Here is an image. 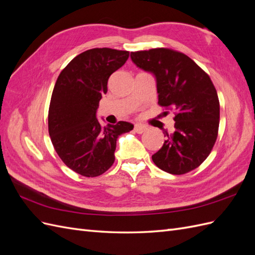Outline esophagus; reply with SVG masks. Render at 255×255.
I'll use <instances>...</instances> for the list:
<instances>
[{
    "label": "esophagus",
    "mask_w": 255,
    "mask_h": 255,
    "mask_svg": "<svg viewBox=\"0 0 255 255\" xmlns=\"http://www.w3.org/2000/svg\"><path fill=\"white\" fill-rule=\"evenodd\" d=\"M134 130L138 134H142L143 132H145V130H146V127L143 126V125H135Z\"/></svg>",
    "instance_id": "esophagus-1"
}]
</instances>
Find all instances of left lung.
<instances>
[{
    "mask_svg": "<svg viewBox=\"0 0 255 255\" xmlns=\"http://www.w3.org/2000/svg\"><path fill=\"white\" fill-rule=\"evenodd\" d=\"M133 63L156 80L158 104L174 112V132L164 129L163 146L153 163L170 174H184L201 165L217 139L220 107L214 85L194 60L170 49L130 53Z\"/></svg>",
    "mask_w": 255,
    "mask_h": 255,
    "instance_id": "1",
    "label": "left lung"
}]
</instances>
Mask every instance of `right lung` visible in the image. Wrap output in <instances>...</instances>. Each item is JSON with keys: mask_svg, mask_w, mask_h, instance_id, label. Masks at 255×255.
I'll return each mask as SVG.
<instances>
[{"mask_svg": "<svg viewBox=\"0 0 255 255\" xmlns=\"http://www.w3.org/2000/svg\"><path fill=\"white\" fill-rule=\"evenodd\" d=\"M128 55V51L109 48L85 51L67 65L54 86L49 134L60 159L81 175L94 177L109 170L115 161L117 138L134 128L127 121L101 127L97 118L110 76Z\"/></svg>", "mask_w": 255, "mask_h": 255, "instance_id": "right-lung-1", "label": "right lung"}]
</instances>
